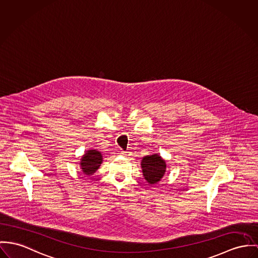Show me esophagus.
I'll use <instances>...</instances> for the list:
<instances>
[{"label": "esophagus", "instance_id": "esophagus-1", "mask_svg": "<svg viewBox=\"0 0 258 258\" xmlns=\"http://www.w3.org/2000/svg\"><path fill=\"white\" fill-rule=\"evenodd\" d=\"M120 154H122V155H126V152L125 151H121V153Z\"/></svg>", "mask_w": 258, "mask_h": 258}]
</instances>
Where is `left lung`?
I'll return each mask as SVG.
<instances>
[{
  "label": "left lung",
  "mask_w": 258,
  "mask_h": 258,
  "mask_svg": "<svg viewBox=\"0 0 258 258\" xmlns=\"http://www.w3.org/2000/svg\"><path fill=\"white\" fill-rule=\"evenodd\" d=\"M141 168L144 178L149 183H156L166 172V163L159 155L153 154L142 159Z\"/></svg>",
  "instance_id": "obj_1"
}]
</instances>
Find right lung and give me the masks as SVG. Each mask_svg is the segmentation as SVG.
Segmentation results:
<instances>
[{"label": "right lung", "instance_id": "right-lung-1", "mask_svg": "<svg viewBox=\"0 0 258 258\" xmlns=\"http://www.w3.org/2000/svg\"><path fill=\"white\" fill-rule=\"evenodd\" d=\"M102 163V155L99 151L89 150L81 159L80 165L83 173L85 175H92Z\"/></svg>", "mask_w": 258, "mask_h": 258}]
</instances>
